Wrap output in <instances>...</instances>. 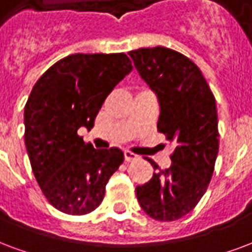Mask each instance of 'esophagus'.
I'll use <instances>...</instances> for the list:
<instances>
[{"instance_id":"esophagus-1","label":"esophagus","mask_w":252,"mask_h":252,"mask_svg":"<svg viewBox=\"0 0 252 252\" xmlns=\"http://www.w3.org/2000/svg\"><path fill=\"white\" fill-rule=\"evenodd\" d=\"M138 158L137 154H134V153H131V151L126 150L125 151V159L127 160V162H133V160H135Z\"/></svg>"}]
</instances>
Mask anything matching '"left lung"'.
<instances>
[{
  "mask_svg": "<svg viewBox=\"0 0 252 252\" xmlns=\"http://www.w3.org/2000/svg\"><path fill=\"white\" fill-rule=\"evenodd\" d=\"M135 69L157 94L160 106L158 130L174 145L170 169L154 170L137 186L142 210L157 220L171 222L194 209L207 190L219 149L215 98L199 67L167 47L128 52Z\"/></svg>",
  "mask_w": 252,
  "mask_h": 252,
  "instance_id": "1",
  "label": "left lung"
}]
</instances>
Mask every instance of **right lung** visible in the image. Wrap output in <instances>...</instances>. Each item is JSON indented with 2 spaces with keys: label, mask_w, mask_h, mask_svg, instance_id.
I'll list each match as a JSON object with an SVG mask.
<instances>
[{
  "label": "right lung",
  "mask_w": 252,
  "mask_h": 252,
  "mask_svg": "<svg viewBox=\"0 0 252 252\" xmlns=\"http://www.w3.org/2000/svg\"><path fill=\"white\" fill-rule=\"evenodd\" d=\"M131 70L124 53L71 54L47 69L30 93L24 113L26 150L43 195L62 213L97 209L124 162L121 149H94L77 131L94 126L106 97Z\"/></svg>",
  "instance_id": "right-lung-1"
}]
</instances>
